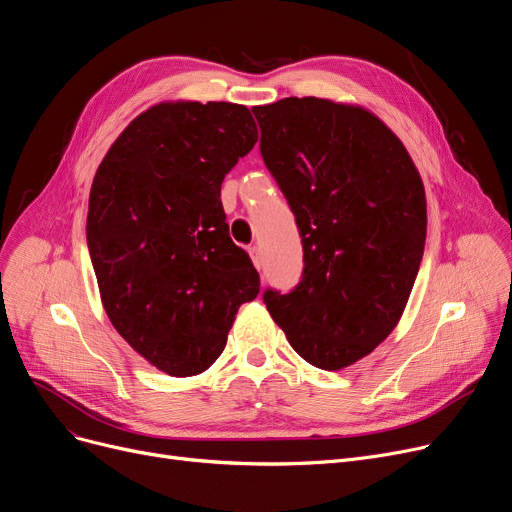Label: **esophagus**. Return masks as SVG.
<instances>
[{"mask_svg": "<svg viewBox=\"0 0 512 512\" xmlns=\"http://www.w3.org/2000/svg\"><path fill=\"white\" fill-rule=\"evenodd\" d=\"M249 253H251V259H253V263H255V268H257V270H261V268H263L261 249H259V247H251V249H249Z\"/></svg>", "mask_w": 512, "mask_h": 512, "instance_id": "obj_1", "label": "esophagus"}]
</instances>
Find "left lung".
Wrapping results in <instances>:
<instances>
[{"instance_id":"left-lung-1","label":"left lung","mask_w":512,"mask_h":512,"mask_svg":"<svg viewBox=\"0 0 512 512\" xmlns=\"http://www.w3.org/2000/svg\"><path fill=\"white\" fill-rule=\"evenodd\" d=\"M253 115L303 244L299 284L265 288L263 303L305 362L341 370L402 318L425 253V188L404 144L360 106L284 98Z\"/></svg>"}]
</instances>
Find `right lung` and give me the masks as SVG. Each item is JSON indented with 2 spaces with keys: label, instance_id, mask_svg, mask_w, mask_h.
<instances>
[{
  "label": "right lung",
  "instance_id": "right-lung-1",
  "mask_svg": "<svg viewBox=\"0 0 512 512\" xmlns=\"http://www.w3.org/2000/svg\"><path fill=\"white\" fill-rule=\"evenodd\" d=\"M255 142L247 106L163 102L125 127L96 171L85 236L102 305L171 376L205 372L259 293L221 207V182Z\"/></svg>",
  "mask_w": 512,
  "mask_h": 512
}]
</instances>
